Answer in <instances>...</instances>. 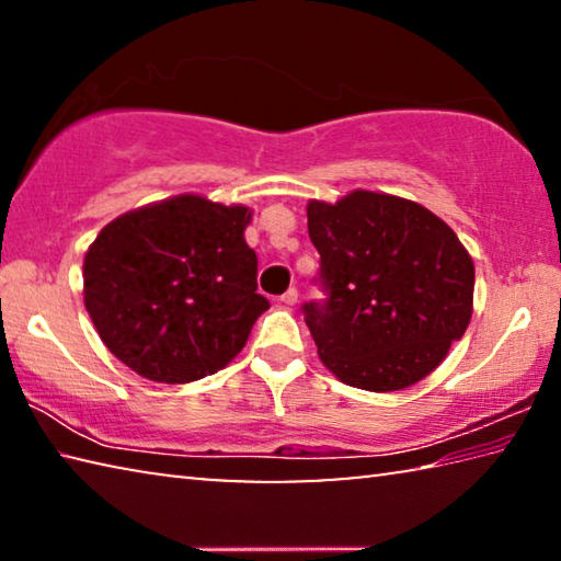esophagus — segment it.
I'll return each mask as SVG.
<instances>
[{"instance_id": "obj_1", "label": "esophagus", "mask_w": 561, "mask_h": 561, "mask_svg": "<svg viewBox=\"0 0 561 561\" xmlns=\"http://www.w3.org/2000/svg\"><path fill=\"white\" fill-rule=\"evenodd\" d=\"M297 301H299V291L294 289V287L282 294V304H287V307H294V304H297Z\"/></svg>"}]
</instances>
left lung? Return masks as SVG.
Masks as SVG:
<instances>
[{
    "mask_svg": "<svg viewBox=\"0 0 561 561\" xmlns=\"http://www.w3.org/2000/svg\"><path fill=\"white\" fill-rule=\"evenodd\" d=\"M324 304H304L321 364L341 383L401 391L443 364L472 317L474 264L448 225L405 197L354 190L309 201Z\"/></svg>",
    "mask_w": 561,
    "mask_h": 561,
    "instance_id": "8db88e82",
    "label": "left lung"
}]
</instances>
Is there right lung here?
<instances>
[{
	"mask_svg": "<svg viewBox=\"0 0 561 561\" xmlns=\"http://www.w3.org/2000/svg\"><path fill=\"white\" fill-rule=\"evenodd\" d=\"M252 210L175 195L116 217L83 257V304L103 344L130 371L190 383L220 371L270 309Z\"/></svg>",
	"mask_w": 561,
	"mask_h": 561,
	"instance_id": "right-lung-1",
	"label": "right lung"
}]
</instances>
